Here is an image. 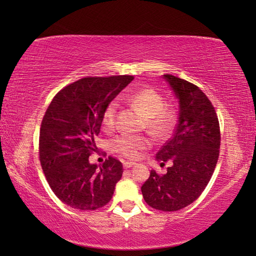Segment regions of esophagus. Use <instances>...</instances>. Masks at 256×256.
Instances as JSON below:
<instances>
[{
    "mask_svg": "<svg viewBox=\"0 0 256 256\" xmlns=\"http://www.w3.org/2000/svg\"><path fill=\"white\" fill-rule=\"evenodd\" d=\"M134 164H136V162H124L123 164V166H124V168L125 170H128V168H131V167H133Z\"/></svg>",
    "mask_w": 256,
    "mask_h": 256,
    "instance_id": "1",
    "label": "esophagus"
}]
</instances>
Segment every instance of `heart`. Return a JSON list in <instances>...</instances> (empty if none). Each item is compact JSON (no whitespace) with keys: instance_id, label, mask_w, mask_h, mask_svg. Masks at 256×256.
Listing matches in <instances>:
<instances>
[{"instance_id":"heart-1","label":"heart","mask_w":256,"mask_h":256,"mask_svg":"<svg viewBox=\"0 0 256 256\" xmlns=\"http://www.w3.org/2000/svg\"><path fill=\"white\" fill-rule=\"evenodd\" d=\"M128 102L134 107L146 116V128L156 136H164L172 131L175 122V114L170 108L166 107L164 97L154 89L138 90L132 96ZM118 102H112L108 104L104 110L102 124L105 128H110L115 124V115L118 110ZM150 146V140L142 136L123 133L116 136L112 141V148L116 152L130 159L138 158L144 150Z\"/></svg>"}]
</instances>
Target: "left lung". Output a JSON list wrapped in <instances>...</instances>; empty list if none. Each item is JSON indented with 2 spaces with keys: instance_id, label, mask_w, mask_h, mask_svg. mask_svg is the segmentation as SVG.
<instances>
[{
  "instance_id": "obj_1",
  "label": "left lung",
  "mask_w": 256,
  "mask_h": 256,
  "mask_svg": "<svg viewBox=\"0 0 256 256\" xmlns=\"http://www.w3.org/2000/svg\"><path fill=\"white\" fill-rule=\"evenodd\" d=\"M164 79L178 102V122L156 160L172 164L162 176L151 170L141 192L154 209L178 211L196 201L209 183L219 157L220 128L214 106L198 86L170 74Z\"/></svg>"
}]
</instances>
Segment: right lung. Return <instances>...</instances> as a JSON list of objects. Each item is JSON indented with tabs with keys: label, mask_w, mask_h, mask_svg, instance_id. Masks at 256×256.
Here are the masks:
<instances>
[{
	"label": "right lung",
	"mask_w": 256,
	"mask_h": 256,
	"mask_svg": "<svg viewBox=\"0 0 256 256\" xmlns=\"http://www.w3.org/2000/svg\"><path fill=\"white\" fill-rule=\"evenodd\" d=\"M134 79L132 76L84 78L56 94L42 118L40 158L50 188L73 209L106 206L123 174V164L108 158L89 162L100 132L104 110Z\"/></svg>",
	"instance_id": "add662e5"
}]
</instances>
